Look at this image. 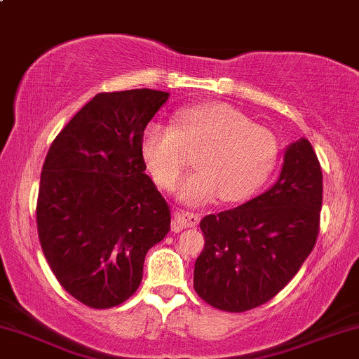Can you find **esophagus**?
I'll use <instances>...</instances> for the list:
<instances>
[{"mask_svg": "<svg viewBox=\"0 0 359 359\" xmlns=\"http://www.w3.org/2000/svg\"><path fill=\"white\" fill-rule=\"evenodd\" d=\"M200 223V215L198 213H189V211H175L172 215V224L175 228L183 229V228H193Z\"/></svg>", "mask_w": 359, "mask_h": 359, "instance_id": "34e87169", "label": "esophagus"}]
</instances>
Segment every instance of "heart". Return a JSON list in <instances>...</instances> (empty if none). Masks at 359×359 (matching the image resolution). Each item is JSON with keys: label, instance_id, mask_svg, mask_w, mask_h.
<instances>
[{"label": "heart", "instance_id": "1", "mask_svg": "<svg viewBox=\"0 0 359 359\" xmlns=\"http://www.w3.org/2000/svg\"><path fill=\"white\" fill-rule=\"evenodd\" d=\"M175 126L151 123L141 138V151L159 187H175L196 153L198 170L181 181L178 196L203 205L221 196L236 203L251 198L266 183L278 163L280 144L268 128L223 103L184 106Z\"/></svg>", "mask_w": 359, "mask_h": 359}]
</instances>
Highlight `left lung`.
<instances>
[{
    "mask_svg": "<svg viewBox=\"0 0 359 359\" xmlns=\"http://www.w3.org/2000/svg\"><path fill=\"white\" fill-rule=\"evenodd\" d=\"M323 175L306 138L285 149L268 191L233 210L208 215L194 290L211 306L243 313L274 298L299 271L320 231Z\"/></svg>",
    "mask_w": 359,
    "mask_h": 359,
    "instance_id": "obj_1",
    "label": "left lung"
}]
</instances>
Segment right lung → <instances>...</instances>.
I'll return each mask as SVG.
<instances>
[{
	"mask_svg": "<svg viewBox=\"0 0 359 359\" xmlns=\"http://www.w3.org/2000/svg\"><path fill=\"white\" fill-rule=\"evenodd\" d=\"M170 98L156 90L100 93L44 159L38 236L60 285L95 309L138 290L144 256L170 231V206L146 175L141 138Z\"/></svg>",
	"mask_w": 359,
	"mask_h": 359,
	"instance_id": "right-lung-1",
	"label": "right lung"
}]
</instances>
